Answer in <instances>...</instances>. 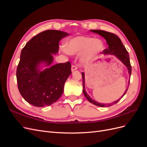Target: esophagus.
<instances>
[{
  "label": "esophagus",
  "mask_w": 147,
  "mask_h": 147,
  "mask_svg": "<svg viewBox=\"0 0 147 147\" xmlns=\"http://www.w3.org/2000/svg\"><path fill=\"white\" fill-rule=\"evenodd\" d=\"M77 69V67L76 65H72V68H71V70H72V72H74L75 70H76Z\"/></svg>",
  "instance_id": "obj_1"
}]
</instances>
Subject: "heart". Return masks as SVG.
Here are the masks:
<instances>
[{
	"label": "heart",
	"mask_w": 147,
	"mask_h": 147,
	"mask_svg": "<svg viewBox=\"0 0 147 147\" xmlns=\"http://www.w3.org/2000/svg\"><path fill=\"white\" fill-rule=\"evenodd\" d=\"M104 49L101 40L85 36H77L70 39L65 45V50L70 55L82 54L81 61L90 64Z\"/></svg>",
	"instance_id": "1"
}]
</instances>
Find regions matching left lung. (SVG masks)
<instances>
[{
    "instance_id": "8db88e82",
    "label": "left lung",
    "mask_w": 147,
    "mask_h": 147,
    "mask_svg": "<svg viewBox=\"0 0 147 147\" xmlns=\"http://www.w3.org/2000/svg\"><path fill=\"white\" fill-rule=\"evenodd\" d=\"M90 31L93 33L98 34L99 35H100V36L104 37L106 40L107 43L109 47L107 49H105V50H104L103 51H102V53H103L104 55H113L116 57L118 59H119L124 65L126 67V68L127 69V70H128L129 75V77H131L132 68L130 64L129 55L128 52L126 50V48L124 47V46L123 45L122 42L121 40H120V38L115 34L109 32H106V31H104V30H90ZM82 78H83V94L84 96L86 97V98L89 100V102H90L91 103L95 105L102 107L112 106L115 104L117 103V102L124 96V94H126V92L127 91L128 88L126 89L125 92H124L123 96L121 97V98H119L118 100L112 102V103H110V104L100 103V102H98L96 101L95 100L92 99L91 97L87 94L85 90V77H84V73L82 72ZM129 81L130 80H129V83H128L129 84Z\"/></svg>"
}]
</instances>
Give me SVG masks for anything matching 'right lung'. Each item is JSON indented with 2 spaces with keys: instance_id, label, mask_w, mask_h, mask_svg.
Listing matches in <instances>:
<instances>
[{
  "instance_id": "right-lung-1",
  "label": "right lung",
  "mask_w": 147,
  "mask_h": 147,
  "mask_svg": "<svg viewBox=\"0 0 147 147\" xmlns=\"http://www.w3.org/2000/svg\"><path fill=\"white\" fill-rule=\"evenodd\" d=\"M68 35L61 30L43 31L22 50L16 78L20 94L29 104L38 107L50 105L63 93L65 82L72 73L70 63L51 64L53 55L59 51V42Z\"/></svg>"
}]
</instances>
